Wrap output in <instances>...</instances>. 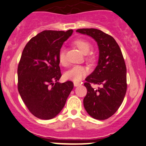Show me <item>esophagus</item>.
Returning <instances> with one entry per match:
<instances>
[{
  "label": "esophagus",
  "mask_w": 146,
  "mask_h": 146,
  "mask_svg": "<svg viewBox=\"0 0 146 146\" xmlns=\"http://www.w3.org/2000/svg\"><path fill=\"white\" fill-rule=\"evenodd\" d=\"M73 84H74V86H80V85L82 84V83L76 82H73Z\"/></svg>",
  "instance_id": "esophagus-1"
}]
</instances>
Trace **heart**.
Wrapping results in <instances>:
<instances>
[{
	"mask_svg": "<svg viewBox=\"0 0 146 146\" xmlns=\"http://www.w3.org/2000/svg\"><path fill=\"white\" fill-rule=\"evenodd\" d=\"M73 44L81 52L82 54H86V60L90 63H94L96 60V57L93 53H88L92 48V44L89 41L84 39L78 38L73 42ZM58 60L59 62L62 65H65L66 63L65 51L64 49H61L58 54ZM89 73V69L84 66H74L71 69L68 70L64 73V78L66 80H71L73 82L81 81L82 79L84 78L86 75Z\"/></svg>",
	"mask_w": 146,
	"mask_h": 146,
	"instance_id": "b5f03b06",
	"label": "heart"
}]
</instances>
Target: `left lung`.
I'll list each match as a JSON object with an SVG mask.
<instances>
[{
	"mask_svg": "<svg viewBox=\"0 0 146 146\" xmlns=\"http://www.w3.org/2000/svg\"><path fill=\"white\" fill-rule=\"evenodd\" d=\"M76 32L92 37L100 51L98 66L84 84L87 89L84 106L93 118L106 119L119 109L126 93V66L123 55L115 40L101 30L80 29ZM90 83L101 87L94 90Z\"/></svg>",
	"mask_w": 146,
	"mask_h": 146,
	"instance_id": "left-lung-1",
	"label": "left lung"
}]
</instances>
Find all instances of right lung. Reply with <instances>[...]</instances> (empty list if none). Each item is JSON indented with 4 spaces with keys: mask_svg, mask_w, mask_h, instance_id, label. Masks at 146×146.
<instances>
[{
    "mask_svg": "<svg viewBox=\"0 0 146 146\" xmlns=\"http://www.w3.org/2000/svg\"><path fill=\"white\" fill-rule=\"evenodd\" d=\"M73 30H45L33 37L23 49L18 66V90L30 113L51 119L62 110L73 83L58 82L62 74L58 54Z\"/></svg>",
    "mask_w": 146,
    "mask_h": 146,
    "instance_id": "right-lung-1",
    "label": "right lung"
}]
</instances>
